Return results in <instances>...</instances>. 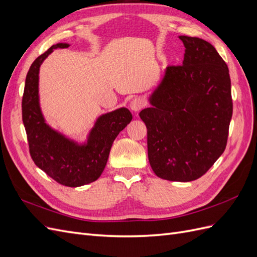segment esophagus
Returning <instances> with one entry per match:
<instances>
[{
	"instance_id": "1",
	"label": "esophagus",
	"mask_w": 257,
	"mask_h": 257,
	"mask_svg": "<svg viewBox=\"0 0 257 257\" xmlns=\"http://www.w3.org/2000/svg\"><path fill=\"white\" fill-rule=\"evenodd\" d=\"M145 106H146L145 100L141 97H135L132 99V102H131V109L135 112H138L139 110H142Z\"/></svg>"
}]
</instances>
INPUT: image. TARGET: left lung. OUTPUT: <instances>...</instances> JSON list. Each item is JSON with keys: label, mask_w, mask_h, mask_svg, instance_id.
I'll list each match as a JSON object with an SVG mask.
<instances>
[{"label": "left lung", "mask_w": 257, "mask_h": 257, "mask_svg": "<svg viewBox=\"0 0 257 257\" xmlns=\"http://www.w3.org/2000/svg\"><path fill=\"white\" fill-rule=\"evenodd\" d=\"M185 53L169 65L139 112L148 134V158L154 174L188 182L205 175L226 148L232 115L230 77L213 46L198 37L179 36Z\"/></svg>", "instance_id": "left-lung-1"}]
</instances>
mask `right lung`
I'll return each mask as SVG.
<instances>
[{"mask_svg":"<svg viewBox=\"0 0 257 257\" xmlns=\"http://www.w3.org/2000/svg\"><path fill=\"white\" fill-rule=\"evenodd\" d=\"M68 46L63 43L51 46L30 66L22 96V121L35 165L58 183L76 188L95 181L102 175L113 141L133 115L126 108H120L99 116L83 146L71 142L45 123L38 103L40 66L53 49Z\"/></svg>","mask_w":257,"mask_h":257,"instance_id":"add662e5","label":"right lung"}]
</instances>
